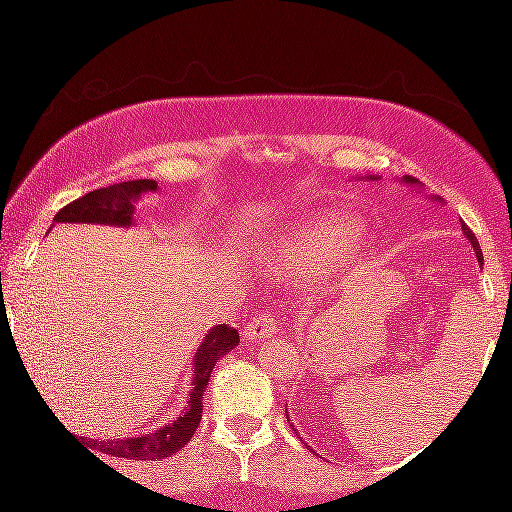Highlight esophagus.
<instances>
[{
    "instance_id": "obj_1",
    "label": "esophagus",
    "mask_w": 512,
    "mask_h": 512,
    "mask_svg": "<svg viewBox=\"0 0 512 512\" xmlns=\"http://www.w3.org/2000/svg\"><path fill=\"white\" fill-rule=\"evenodd\" d=\"M274 332H276V315L272 310H264V313L255 315L248 325H245V337L248 339L274 337Z\"/></svg>"
}]
</instances>
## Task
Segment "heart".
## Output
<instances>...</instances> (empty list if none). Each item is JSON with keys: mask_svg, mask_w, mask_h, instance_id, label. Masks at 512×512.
I'll use <instances>...</instances> for the list:
<instances>
[{"mask_svg": "<svg viewBox=\"0 0 512 512\" xmlns=\"http://www.w3.org/2000/svg\"><path fill=\"white\" fill-rule=\"evenodd\" d=\"M356 223L344 216H320L303 226L281 233L269 245L267 262L269 272L286 279H305L325 269L334 260H351L358 250Z\"/></svg>", "mask_w": 512, "mask_h": 512, "instance_id": "heart-1", "label": "heart"}]
</instances>
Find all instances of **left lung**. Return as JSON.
Instances as JSON below:
<instances>
[{
    "label": "left lung",
    "mask_w": 512,
    "mask_h": 512,
    "mask_svg": "<svg viewBox=\"0 0 512 512\" xmlns=\"http://www.w3.org/2000/svg\"><path fill=\"white\" fill-rule=\"evenodd\" d=\"M404 180H407V182H411V185H414V182H419V180L409 178V175H407V178H404ZM464 236H467V238H469V243H472V245H474V252H477V260H479V264H484V255H481V250H479V243H477V238H474V233H472V231H469V228H467V226H464ZM286 419H289V416H286Z\"/></svg>",
    "instance_id": "8db88e82"
}]
</instances>
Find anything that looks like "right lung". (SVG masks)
I'll return each mask as SVG.
<instances>
[{
	"mask_svg": "<svg viewBox=\"0 0 512 512\" xmlns=\"http://www.w3.org/2000/svg\"><path fill=\"white\" fill-rule=\"evenodd\" d=\"M156 180H127L117 182V185L101 187L88 195L74 199L67 207H62L55 214L57 223H113V226H129L132 223L134 199L142 192L156 190ZM240 342L238 330L228 325H216L204 337L202 346L197 349L195 356V378H192V392L187 399V407L175 421L163 426L161 431L149 433V436L125 438V440H108V443H98V440H84L86 445H93L105 455L127 457V460H163L173 452L185 448L187 440L195 436L199 421H202V395L207 387L211 370L223 354L233 349ZM88 450V448H86Z\"/></svg>",
	"mask_w": 512,
	"mask_h": 512,
	"instance_id": "1",
	"label": "right lung"
}]
</instances>
